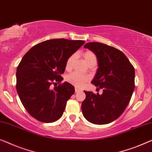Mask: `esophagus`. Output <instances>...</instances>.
Listing matches in <instances>:
<instances>
[{
    "label": "esophagus",
    "mask_w": 152,
    "mask_h": 152,
    "mask_svg": "<svg viewBox=\"0 0 152 152\" xmlns=\"http://www.w3.org/2000/svg\"><path fill=\"white\" fill-rule=\"evenodd\" d=\"M75 91L76 92V93H78V92H80V89H78V88H75Z\"/></svg>",
    "instance_id": "esophagus-1"
}]
</instances>
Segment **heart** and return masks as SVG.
Instances as JSON below:
<instances>
[{"label": "heart", "mask_w": 152, "mask_h": 152, "mask_svg": "<svg viewBox=\"0 0 152 152\" xmlns=\"http://www.w3.org/2000/svg\"><path fill=\"white\" fill-rule=\"evenodd\" d=\"M84 58L87 64L93 61H96V56L95 54L91 51L85 52L83 54ZM74 58H75V54H72L68 58L66 62V69H69L72 67V63H73ZM66 80L68 83L72 84L76 87H83L85 84L88 82L89 78L87 76L82 75V74L78 73H72L67 76Z\"/></svg>", "instance_id": "obj_1"}]
</instances>
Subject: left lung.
<instances>
[{"instance_id": "obj_1", "label": "left lung", "mask_w": 152, "mask_h": 152, "mask_svg": "<svg viewBox=\"0 0 152 152\" xmlns=\"http://www.w3.org/2000/svg\"><path fill=\"white\" fill-rule=\"evenodd\" d=\"M84 48L96 54L98 68L91 83L103 89V93L84 91L83 114L92 124H109L120 117L130 102L134 89V68L125 54L114 47L90 42Z\"/></svg>"}]
</instances>
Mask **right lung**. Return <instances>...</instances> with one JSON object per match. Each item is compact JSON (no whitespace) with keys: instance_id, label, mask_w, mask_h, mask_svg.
Masks as SVG:
<instances>
[{"instance_id":"right-lung-1","label":"right lung","mask_w":152,"mask_h":152,"mask_svg":"<svg viewBox=\"0 0 152 152\" xmlns=\"http://www.w3.org/2000/svg\"><path fill=\"white\" fill-rule=\"evenodd\" d=\"M85 41L53 39L29 50L22 57L16 72V89L29 114L38 121L50 123L62 116L67 101L75 92L63 80L67 60L85 44Z\"/></svg>"}]
</instances>
